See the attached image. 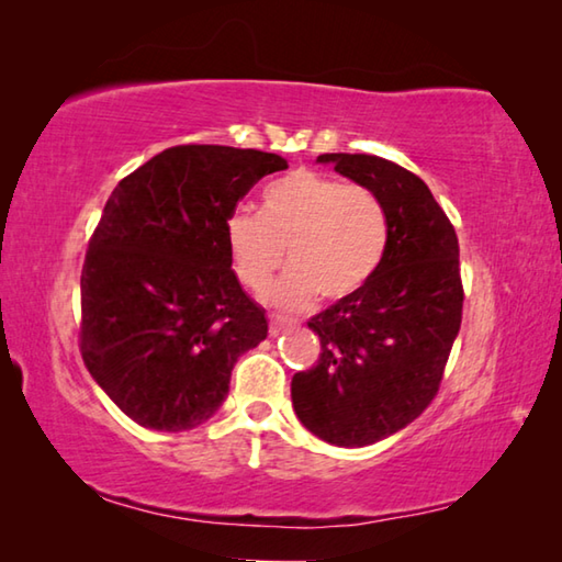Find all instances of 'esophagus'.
Returning a JSON list of instances; mask_svg holds the SVG:
<instances>
[{"label":"esophagus","mask_w":562,"mask_h":562,"mask_svg":"<svg viewBox=\"0 0 562 562\" xmlns=\"http://www.w3.org/2000/svg\"><path fill=\"white\" fill-rule=\"evenodd\" d=\"M294 325L290 319H282V317H270V335L272 337H278V335H282L284 329H292Z\"/></svg>","instance_id":"obj_1"}]
</instances>
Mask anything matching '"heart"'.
Returning <instances> with one entry per match:
<instances>
[{
    "label": "heart",
    "mask_w": 562,
    "mask_h": 562,
    "mask_svg": "<svg viewBox=\"0 0 562 562\" xmlns=\"http://www.w3.org/2000/svg\"><path fill=\"white\" fill-rule=\"evenodd\" d=\"M386 240V211L372 190L310 170L265 190L262 213L240 207L225 225L233 268L252 292L268 288L288 255L292 268L268 294L288 312L307 310L319 292L341 300L364 288Z\"/></svg>",
    "instance_id": "heart-1"
}]
</instances>
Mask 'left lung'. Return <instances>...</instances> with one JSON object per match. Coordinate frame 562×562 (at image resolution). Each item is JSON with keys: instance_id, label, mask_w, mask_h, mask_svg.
I'll return each mask as SVG.
<instances>
[{"instance_id": "obj_1", "label": "left lung", "mask_w": 562, "mask_h": 562, "mask_svg": "<svg viewBox=\"0 0 562 562\" xmlns=\"http://www.w3.org/2000/svg\"><path fill=\"white\" fill-rule=\"evenodd\" d=\"M386 211L384 260L364 288L319 312L317 367L292 376V406L317 439L359 449L414 422L439 392L461 327L459 240L429 186L392 160L322 154Z\"/></svg>"}]
</instances>
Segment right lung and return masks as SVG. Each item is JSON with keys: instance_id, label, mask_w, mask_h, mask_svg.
<instances>
[{"instance_id": "add662e5", "label": "right lung", "mask_w": 562, "mask_h": 562, "mask_svg": "<svg viewBox=\"0 0 562 562\" xmlns=\"http://www.w3.org/2000/svg\"><path fill=\"white\" fill-rule=\"evenodd\" d=\"M278 154L166 148L113 188L81 270V357L106 396L154 431L205 424L231 372L268 337L225 243L227 217Z\"/></svg>"}]
</instances>
